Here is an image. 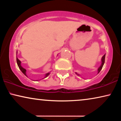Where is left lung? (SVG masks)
Here are the masks:
<instances>
[{
  "mask_svg": "<svg viewBox=\"0 0 121 121\" xmlns=\"http://www.w3.org/2000/svg\"><path fill=\"white\" fill-rule=\"evenodd\" d=\"M105 54L102 56L101 60V65L98 68V69H97V73H98L100 72L102 68V67H103L104 64V63H105ZM75 74L78 76H80V75H79V74H77V73H75Z\"/></svg>",
  "mask_w": 121,
  "mask_h": 121,
  "instance_id": "obj_1",
  "label": "left lung"
}]
</instances>
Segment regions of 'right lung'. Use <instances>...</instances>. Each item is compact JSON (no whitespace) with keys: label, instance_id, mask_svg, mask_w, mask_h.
Segmentation results:
<instances>
[{"label":"right lung","instance_id":"add662e5","mask_svg":"<svg viewBox=\"0 0 121 121\" xmlns=\"http://www.w3.org/2000/svg\"><path fill=\"white\" fill-rule=\"evenodd\" d=\"M16 53H17V52H16ZM16 62H17V65H18V67H19V69H20V70L22 72V73L24 74V75H25L26 77H27V75H26V69L24 68H23L22 66H21V61L19 59L17 58V57H16ZM49 74H50V72H48V73H46L45 74V75H44V78H47L48 76L49 75Z\"/></svg>","mask_w":121,"mask_h":121}]
</instances>
